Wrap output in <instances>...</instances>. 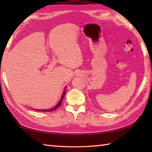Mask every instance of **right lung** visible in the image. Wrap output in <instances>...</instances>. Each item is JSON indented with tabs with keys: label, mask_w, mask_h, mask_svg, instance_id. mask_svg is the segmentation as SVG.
<instances>
[{
	"label": "right lung",
	"mask_w": 152,
	"mask_h": 152,
	"mask_svg": "<svg viewBox=\"0 0 152 152\" xmlns=\"http://www.w3.org/2000/svg\"><path fill=\"white\" fill-rule=\"evenodd\" d=\"M65 93H66V89H64V92L63 93L62 96H61V99L60 100L59 102L58 103V104L56 106H54L53 108H51V109H48V110H37V109H34V110H37V111H38V112H53L54 110H56L57 108H59V106L61 105V104H62L63 100V98H64V95H65Z\"/></svg>",
	"instance_id": "1"
}]
</instances>
